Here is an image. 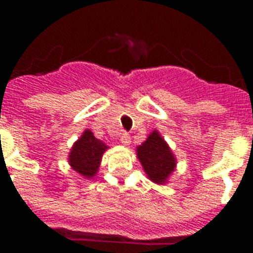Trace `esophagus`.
Wrapping results in <instances>:
<instances>
[{
    "mask_svg": "<svg viewBox=\"0 0 253 253\" xmlns=\"http://www.w3.org/2000/svg\"><path fill=\"white\" fill-rule=\"evenodd\" d=\"M121 142H122L123 146H130L131 136L128 134H122L121 135Z\"/></svg>",
    "mask_w": 253,
    "mask_h": 253,
    "instance_id": "esophagus-1",
    "label": "esophagus"
}]
</instances>
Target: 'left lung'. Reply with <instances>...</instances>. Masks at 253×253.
I'll list each match as a JSON object with an SVG mask.
<instances>
[{"label": "left lung", "instance_id": "obj_1", "mask_svg": "<svg viewBox=\"0 0 253 253\" xmlns=\"http://www.w3.org/2000/svg\"><path fill=\"white\" fill-rule=\"evenodd\" d=\"M136 156L147 177L155 184L166 185L176 170V156L158 130L152 131L146 140L136 147Z\"/></svg>", "mask_w": 253, "mask_h": 253}]
</instances>
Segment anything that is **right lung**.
<instances>
[{"label":"right lung","mask_w":253,"mask_h":253,"mask_svg":"<svg viewBox=\"0 0 253 253\" xmlns=\"http://www.w3.org/2000/svg\"><path fill=\"white\" fill-rule=\"evenodd\" d=\"M109 147L94 136L89 128L73 143L68 155L71 168L85 178H93L98 173L102 156Z\"/></svg>","instance_id":"1"}]
</instances>
